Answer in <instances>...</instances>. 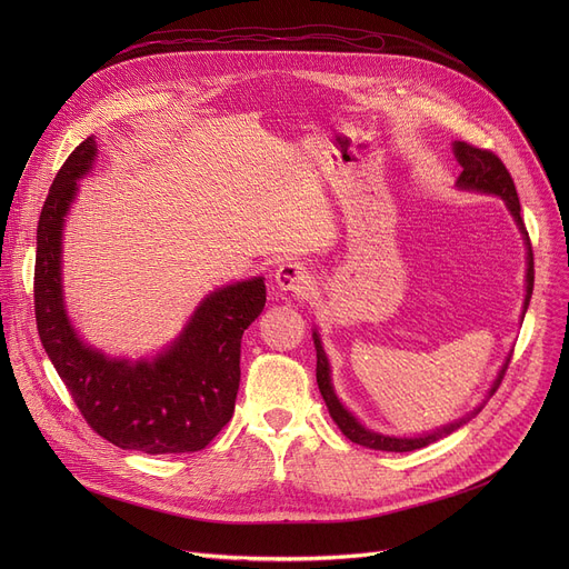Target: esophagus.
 Wrapping results in <instances>:
<instances>
[{"instance_id": "34e87169", "label": "esophagus", "mask_w": 569, "mask_h": 569, "mask_svg": "<svg viewBox=\"0 0 569 569\" xmlns=\"http://www.w3.org/2000/svg\"><path fill=\"white\" fill-rule=\"evenodd\" d=\"M277 288L297 297H305L313 290V274L302 262H283L277 269Z\"/></svg>"}]
</instances>
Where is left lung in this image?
Wrapping results in <instances>:
<instances>
[{"label": "left lung", "instance_id": "1", "mask_svg": "<svg viewBox=\"0 0 569 569\" xmlns=\"http://www.w3.org/2000/svg\"><path fill=\"white\" fill-rule=\"evenodd\" d=\"M455 154H457V161L461 163L463 172L459 174V187L461 189H470V191H482V193H493V196H500L507 207H510L512 217L517 219L521 232L526 234V247H528V274H526V302H523V313L528 309V302H530V295H532V283H535V264H532V249H530V237H528V230L523 226V219H521V204H519V196H517V187H515V179L510 174V170L505 168V163L498 159V154H493L491 149H482V147H475L470 142H461L457 140L455 142ZM313 343H316V380H318V390L327 403V408H330V415L332 420L339 425V429L343 431L346 438H350L352 442L357 445H365V447H371V450H382V452H412V450H420V447H427L431 442H436L438 438H445L450 436L452 431H457L459 427H463L470 417H475L477 412L482 410V406L477 408L472 415L463 417V420L445 427V429H438L429 436H420V438H390V436H380V433H373V431H367L360 422L355 420V417L339 403L335 390H332V382H330V365H327V357H325V350L320 346V339L318 335L313 332ZM507 365H510V357H507V362L502 367V371L498 373L491 392H489V399L496 395V390L502 382V376L507 371Z\"/></svg>", "mask_w": 569, "mask_h": 569}]
</instances>
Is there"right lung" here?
<instances>
[{
  "mask_svg": "<svg viewBox=\"0 0 569 569\" xmlns=\"http://www.w3.org/2000/svg\"><path fill=\"white\" fill-rule=\"evenodd\" d=\"M97 157L94 136L82 140L43 202L37 228L34 313L41 343L84 422L122 450L189 455L212 442L230 422L239 390V346L264 309V283L251 279L212 292L187 330L154 362L108 360L87 348L62 302V226L76 179Z\"/></svg>",
  "mask_w": 569,
  "mask_h": 569,
  "instance_id": "add662e5",
  "label": "right lung"
}]
</instances>
